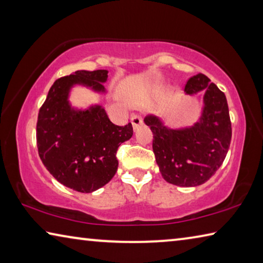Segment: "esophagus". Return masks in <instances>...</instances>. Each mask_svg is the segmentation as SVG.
I'll list each match as a JSON object with an SVG mask.
<instances>
[{
    "label": "esophagus",
    "instance_id": "esophagus-1",
    "mask_svg": "<svg viewBox=\"0 0 263 263\" xmlns=\"http://www.w3.org/2000/svg\"><path fill=\"white\" fill-rule=\"evenodd\" d=\"M131 123H132V125H133V128H135V130H137L138 127H139L140 125H142V118L140 117V116H137V115L132 116Z\"/></svg>",
    "mask_w": 263,
    "mask_h": 263
}]
</instances>
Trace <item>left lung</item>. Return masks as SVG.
<instances>
[{
  "label": "left lung",
  "mask_w": 263,
  "mask_h": 263,
  "mask_svg": "<svg viewBox=\"0 0 263 263\" xmlns=\"http://www.w3.org/2000/svg\"><path fill=\"white\" fill-rule=\"evenodd\" d=\"M201 91V116L191 126L172 128L155 115L144 119L153 132V152L160 173L174 185L205 183L221 166L230 147L232 128L225 94L199 73L188 80L184 92L193 96Z\"/></svg>",
  "instance_id": "left-lung-1"
}]
</instances>
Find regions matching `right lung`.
<instances>
[{
	"mask_svg": "<svg viewBox=\"0 0 263 263\" xmlns=\"http://www.w3.org/2000/svg\"><path fill=\"white\" fill-rule=\"evenodd\" d=\"M108 70H77L53 83L38 114L37 146L42 162L54 179L79 193H92L115 176L116 153L133 135L132 124L115 125L100 104L75 108V86L105 94Z\"/></svg>",
	"mask_w": 263,
	"mask_h": 263,
	"instance_id": "right-lung-1",
	"label": "right lung"
}]
</instances>
